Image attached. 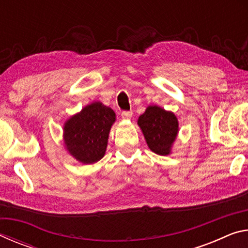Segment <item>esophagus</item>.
<instances>
[{
    "instance_id": "obj_1",
    "label": "esophagus",
    "mask_w": 248,
    "mask_h": 248,
    "mask_svg": "<svg viewBox=\"0 0 248 248\" xmlns=\"http://www.w3.org/2000/svg\"><path fill=\"white\" fill-rule=\"evenodd\" d=\"M121 117H123V119H130L132 117V111L124 110L121 112Z\"/></svg>"
}]
</instances>
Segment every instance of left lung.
Returning a JSON list of instances; mask_svg holds the SVG:
<instances>
[{"mask_svg":"<svg viewBox=\"0 0 248 248\" xmlns=\"http://www.w3.org/2000/svg\"><path fill=\"white\" fill-rule=\"evenodd\" d=\"M149 148L158 155L170 154L178 132V121L173 112L157 106H149L138 119Z\"/></svg>","mask_w":248,"mask_h":248,"instance_id":"left-lung-1","label":"left lung"}]
</instances>
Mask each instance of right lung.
Here are the masks:
<instances>
[{
  "mask_svg": "<svg viewBox=\"0 0 248 248\" xmlns=\"http://www.w3.org/2000/svg\"><path fill=\"white\" fill-rule=\"evenodd\" d=\"M116 115L102 103H93L73 116L64 125V143L71 155L84 164H93L104 156Z\"/></svg>",
  "mask_w": 248,
  "mask_h": 248,
  "instance_id": "1",
  "label": "right lung"
}]
</instances>
